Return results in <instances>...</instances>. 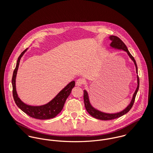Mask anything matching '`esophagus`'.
Masks as SVG:
<instances>
[{"label":"esophagus","mask_w":153,"mask_h":153,"mask_svg":"<svg viewBox=\"0 0 153 153\" xmlns=\"http://www.w3.org/2000/svg\"><path fill=\"white\" fill-rule=\"evenodd\" d=\"M84 84V81L81 79V78H79L76 80V85L77 86H81L83 84Z\"/></svg>","instance_id":"esophagus-1"}]
</instances>
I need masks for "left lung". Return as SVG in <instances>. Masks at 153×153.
<instances>
[{
	"instance_id": "1",
	"label": "left lung",
	"mask_w": 153,
	"mask_h": 153,
	"mask_svg": "<svg viewBox=\"0 0 153 153\" xmlns=\"http://www.w3.org/2000/svg\"><path fill=\"white\" fill-rule=\"evenodd\" d=\"M109 40L111 41V43L110 44V46L112 48H114L116 49H119V50H123L124 51H126L128 55L129 56V57L131 59V60L134 62V65L135 66V68H136V73L138 74V68H137V64L135 62V60L134 59V57L131 55V53H130L127 47L126 46V45L117 36H113L111 35L109 37ZM137 87L136 88L132 100H131L130 103L129 104V105L125 108L123 109V111L117 112V113H106V112H102L98 109L95 108L94 107H92V105H91L90 101H89V96H88V92L85 89L84 91V104H85V107L87 109L88 112L94 118H95L97 119L98 120H111L113 119H115L117 118H119L124 115H125L126 114H127L130 109H131L134 101H135V98L137 95V93L139 89V85H140V80H139V77L138 75H137Z\"/></svg>"
}]
</instances>
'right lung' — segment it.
<instances>
[{"mask_svg":"<svg viewBox=\"0 0 153 153\" xmlns=\"http://www.w3.org/2000/svg\"><path fill=\"white\" fill-rule=\"evenodd\" d=\"M28 48L23 51L19 56L16 68L13 71L12 79L13 88V97L17 106L29 116L39 120H48L55 117L63 109L67 98L71 93L72 88L75 87L74 81L69 82L64 88L51 101L46 104L39 106H32L24 103L18 97L16 88V78L19 65V62L22 56Z\"/></svg>","mask_w":153,"mask_h":153,"instance_id":"obj_1","label":"right lung"}]
</instances>
